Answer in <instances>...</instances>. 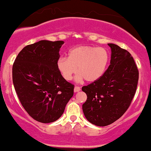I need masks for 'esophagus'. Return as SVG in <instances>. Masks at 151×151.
<instances>
[{
  "label": "esophagus",
  "instance_id": "esophagus-1",
  "mask_svg": "<svg viewBox=\"0 0 151 151\" xmlns=\"http://www.w3.org/2000/svg\"><path fill=\"white\" fill-rule=\"evenodd\" d=\"M80 90H81V88H80V87H79V86H75V87H74V91L75 92V93H77V92H79Z\"/></svg>",
  "mask_w": 151,
  "mask_h": 151
}]
</instances>
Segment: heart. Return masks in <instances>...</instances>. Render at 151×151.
Instances as JSON below:
<instances>
[{"label": "heart", "mask_w": 151, "mask_h": 151, "mask_svg": "<svg viewBox=\"0 0 151 151\" xmlns=\"http://www.w3.org/2000/svg\"><path fill=\"white\" fill-rule=\"evenodd\" d=\"M108 61V52L104 48L79 46L70 49L68 58H60L57 68L68 81L72 79L78 70V79H84L88 82H94L104 74Z\"/></svg>", "instance_id": "b5f03b06"}]
</instances>
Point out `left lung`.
<instances>
[{"label":"left lung","instance_id":"1","mask_svg":"<svg viewBox=\"0 0 151 151\" xmlns=\"http://www.w3.org/2000/svg\"><path fill=\"white\" fill-rule=\"evenodd\" d=\"M111 48L110 65L99 80L82 87L87 100L82 105L86 119L96 126L112 124L124 115L132 103L139 70L132 55L117 45Z\"/></svg>","mask_w":151,"mask_h":151}]
</instances>
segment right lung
<instances>
[{"instance_id": "obj_1", "label": "right lung", "mask_w": 151, "mask_h": 151, "mask_svg": "<svg viewBox=\"0 0 151 151\" xmlns=\"http://www.w3.org/2000/svg\"><path fill=\"white\" fill-rule=\"evenodd\" d=\"M63 41L41 40L25 46L12 66V81L19 101L35 120L53 122L64 112L74 85L57 68Z\"/></svg>"}]
</instances>
